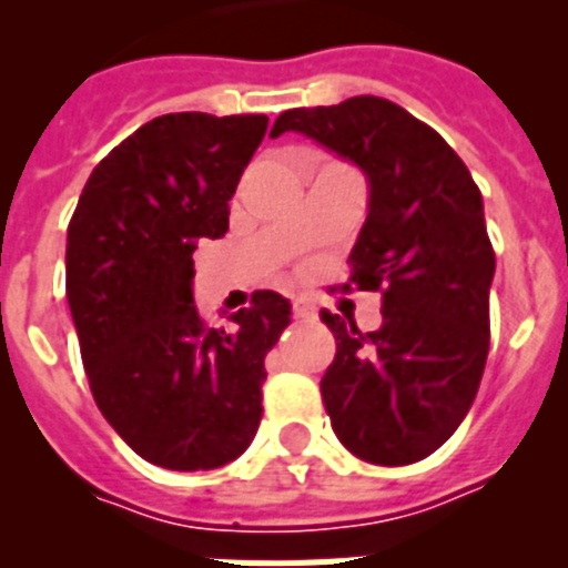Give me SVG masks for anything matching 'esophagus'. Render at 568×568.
<instances>
[{"instance_id": "34e87169", "label": "esophagus", "mask_w": 568, "mask_h": 568, "mask_svg": "<svg viewBox=\"0 0 568 568\" xmlns=\"http://www.w3.org/2000/svg\"><path fill=\"white\" fill-rule=\"evenodd\" d=\"M294 318H301V321L318 318V310H315L310 301H294Z\"/></svg>"}]
</instances>
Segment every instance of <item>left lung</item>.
Listing matches in <instances>:
<instances>
[{
  "mask_svg": "<svg viewBox=\"0 0 568 568\" xmlns=\"http://www.w3.org/2000/svg\"><path fill=\"white\" fill-rule=\"evenodd\" d=\"M283 132L312 138L368 180L351 283L383 292V324L359 333L324 312L336 336L321 379L329 424L365 463H418L450 439L484 377L495 276L484 196L439 132L383 97L283 111L271 138Z\"/></svg>",
  "mask_w": 568,
  "mask_h": 568,
  "instance_id": "left-lung-1",
  "label": "left lung"
}]
</instances>
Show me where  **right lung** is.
I'll use <instances>...</instances> for the list:
<instances>
[{
    "mask_svg": "<svg viewBox=\"0 0 568 568\" xmlns=\"http://www.w3.org/2000/svg\"><path fill=\"white\" fill-rule=\"evenodd\" d=\"M265 114H162L97 168L67 230V303L93 400L138 457L221 468L262 422L265 354L292 303L256 292L226 327L194 306V250L230 230V200Z\"/></svg>",
    "mask_w": 568,
    "mask_h": 568,
    "instance_id": "add662e5",
    "label": "right lung"
}]
</instances>
